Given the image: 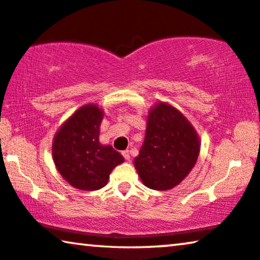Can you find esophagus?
<instances>
[{
  "label": "esophagus",
  "mask_w": 260,
  "mask_h": 260,
  "mask_svg": "<svg viewBox=\"0 0 260 260\" xmlns=\"http://www.w3.org/2000/svg\"><path fill=\"white\" fill-rule=\"evenodd\" d=\"M122 155H123V157H124V158H125V160H127V161L130 160L131 156H130V152L127 151V150H125V151H123V152H122Z\"/></svg>",
  "instance_id": "esophagus-1"
}]
</instances>
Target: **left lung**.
Here are the masks:
<instances>
[{
	"label": "left lung",
	"mask_w": 260,
	"mask_h": 260,
	"mask_svg": "<svg viewBox=\"0 0 260 260\" xmlns=\"http://www.w3.org/2000/svg\"><path fill=\"white\" fill-rule=\"evenodd\" d=\"M201 141L192 124L178 109L165 102L150 108L145 137L134 164L142 183L157 191L178 185L192 170Z\"/></svg>",
	"instance_id": "obj_1"
}]
</instances>
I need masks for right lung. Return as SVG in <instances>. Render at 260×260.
<instances>
[{
    "label": "right lung",
    "instance_id": "1",
    "mask_svg": "<svg viewBox=\"0 0 260 260\" xmlns=\"http://www.w3.org/2000/svg\"><path fill=\"white\" fill-rule=\"evenodd\" d=\"M104 110L97 104L77 109L56 131L52 159L59 174L71 186L95 191L108 184L111 171L124 161L123 156L100 143Z\"/></svg>",
    "mask_w": 260,
    "mask_h": 260
}]
</instances>
